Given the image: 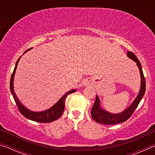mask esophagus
Returning <instances> with one entry per match:
<instances>
[{"label": "esophagus", "instance_id": "obj_1", "mask_svg": "<svg viewBox=\"0 0 155 155\" xmlns=\"http://www.w3.org/2000/svg\"><path fill=\"white\" fill-rule=\"evenodd\" d=\"M91 84H92V81H91L90 78H87V79H85L83 81V85L85 86L91 85Z\"/></svg>", "mask_w": 155, "mask_h": 155}]
</instances>
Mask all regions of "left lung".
<instances>
[{"label": "left lung", "instance_id": "1", "mask_svg": "<svg viewBox=\"0 0 155 155\" xmlns=\"http://www.w3.org/2000/svg\"><path fill=\"white\" fill-rule=\"evenodd\" d=\"M127 56L128 58L132 59L133 61L137 63V65L140 69V77H141V87L140 91L137 96L135 98L132 103L129 107L124 110L122 112L119 114H112V113L108 112L105 109H103L101 106V101L98 96L96 95L95 103H94L92 109L91 111V115L92 118L95 120L96 122L102 124H116L119 123L124 122L129 118L131 115L133 114L135 110L137 108L138 104H140L141 100L142 99L143 96L145 94L146 91V81L144 78L142 68H141V63L139 61L137 57L135 56L134 53L132 52L128 51Z\"/></svg>", "mask_w": 155, "mask_h": 155}]
</instances>
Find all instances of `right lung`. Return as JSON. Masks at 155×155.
Segmentation results:
<instances>
[{
	"instance_id": "obj_1",
	"label": "right lung",
	"mask_w": 155,
	"mask_h": 155,
	"mask_svg": "<svg viewBox=\"0 0 155 155\" xmlns=\"http://www.w3.org/2000/svg\"><path fill=\"white\" fill-rule=\"evenodd\" d=\"M31 48L27 50V51L24 52V54H25L26 52H28V51H30ZM20 58L21 57H19V59H18V61H16L14 72H13L12 74L11 80H10V90H11L12 96L14 97V101L15 102V103H16V105L18 107V109H19L20 112L24 115L25 117H27V119L33 120V121H35V122H38L41 123H48V122H53L54 120H57L62 115L63 112L64 111L65 101V98H66V97L68 96V94L74 93L77 90H76L75 89H74V90L68 91V92L65 93L64 95L61 98L54 104L53 106H52L51 108L45 110V111H31V110H29L25 106L23 105L22 103L20 101V100L18 99L16 94L15 93L14 89V76H15V71H16L17 65L18 64V62H19Z\"/></svg>"
}]
</instances>
